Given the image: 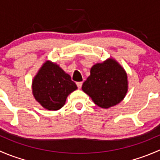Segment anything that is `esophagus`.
Returning a JSON list of instances; mask_svg holds the SVG:
<instances>
[{
  "mask_svg": "<svg viewBox=\"0 0 160 160\" xmlns=\"http://www.w3.org/2000/svg\"><path fill=\"white\" fill-rule=\"evenodd\" d=\"M77 88H78L79 89H80L82 87V85H83V82H77Z\"/></svg>",
  "mask_w": 160,
  "mask_h": 160,
  "instance_id": "esophagus-1",
  "label": "esophagus"
}]
</instances>
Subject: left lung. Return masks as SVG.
Listing matches in <instances>:
<instances>
[{"label": "left lung", "mask_w": 160, "mask_h": 160, "mask_svg": "<svg viewBox=\"0 0 160 160\" xmlns=\"http://www.w3.org/2000/svg\"><path fill=\"white\" fill-rule=\"evenodd\" d=\"M82 90L97 105L108 108L120 103L125 97L128 90L126 72L114 59H108L92 67Z\"/></svg>", "instance_id": "obj_1"}]
</instances>
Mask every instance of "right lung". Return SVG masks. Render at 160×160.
Listing matches in <instances>:
<instances>
[{
	"label": "right lung",
	"mask_w": 160,
	"mask_h": 160,
	"mask_svg": "<svg viewBox=\"0 0 160 160\" xmlns=\"http://www.w3.org/2000/svg\"><path fill=\"white\" fill-rule=\"evenodd\" d=\"M77 89L70 75L52 62H45L32 82L35 100L46 109L56 111L65 104L67 96Z\"/></svg>",
	"instance_id": "add662e5"
}]
</instances>
